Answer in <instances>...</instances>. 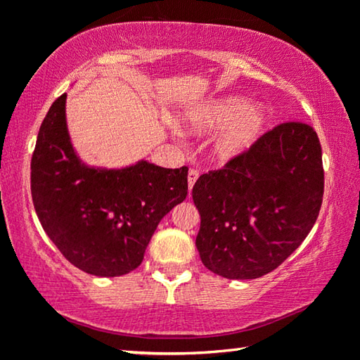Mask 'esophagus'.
<instances>
[{
  "label": "esophagus",
  "mask_w": 360,
  "mask_h": 360,
  "mask_svg": "<svg viewBox=\"0 0 360 360\" xmlns=\"http://www.w3.org/2000/svg\"><path fill=\"white\" fill-rule=\"evenodd\" d=\"M198 169L197 168H191L188 169V174H187V181H188V192L192 191V187L195 184V181L198 179Z\"/></svg>",
  "instance_id": "34e87169"
}]
</instances>
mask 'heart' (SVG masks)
Instances as JSON below:
<instances>
[{"mask_svg":"<svg viewBox=\"0 0 360 360\" xmlns=\"http://www.w3.org/2000/svg\"><path fill=\"white\" fill-rule=\"evenodd\" d=\"M216 138L214 149L224 158L238 155L259 135L264 124V112L259 108H246L240 98L212 101L193 115L191 124L197 131H208L224 124Z\"/></svg>","mask_w":360,"mask_h":360,"instance_id":"obj_1","label":"heart"}]
</instances>
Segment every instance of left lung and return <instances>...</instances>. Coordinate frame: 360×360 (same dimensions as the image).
<instances>
[{
    "instance_id": "left-lung-1",
    "label": "left lung",
    "mask_w": 360,
    "mask_h": 360,
    "mask_svg": "<svg viewBox=\"0 0 360 360\" xmlns=\"http://www.w3.org/2000/svg\"><path fill=\"white\" fill-rule=\"evenodd\" d=\"M324 167L318 133L283 122L224 167L200 176L195 245L203 265L229 279H254L278 268L319 216Z\"/></svg>"
}]
</instances>
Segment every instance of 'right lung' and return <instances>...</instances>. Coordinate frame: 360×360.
Segmentation results:
<instances>
[{"instance_id": "right-lung-1", "label": "right lung", "mask_w": 360, "mask_h": 360, "mask_svg": "<svg viewBox=\"0 0 360 360\" xmlns=\"http://www.w3.org/2000/svg\"><path fill=\"white\" fill-rule=\"evenodd\" d=\"M66 94L52 103L32 157V198L63 257L95 276L127 275L141 264L158 222L187 197V167L146 160L125 169L81 165L65 120Z\"/></svg>"}]
</instances>
